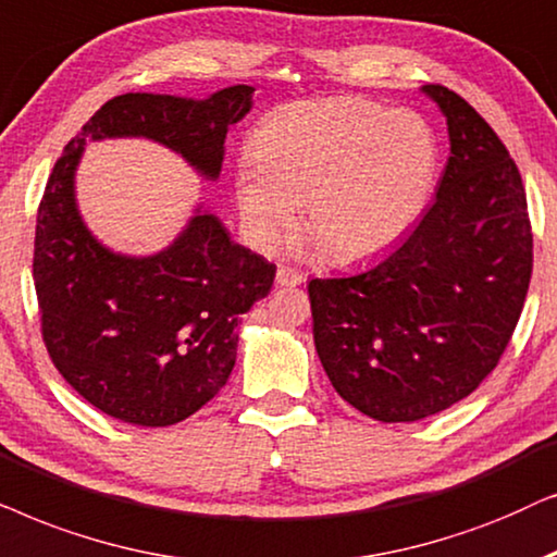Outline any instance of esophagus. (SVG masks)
I'll list each match as a JSON object with an SVG mask.
<instances>
[{"instance_id": "esophagus-1", "label": "esophagus", "mask_w": 557, "mask_h": 557, "mask_svg": "<svg viewBox=\"0 0 557 557\" xmlns=\"http://www.w3.org/2000/svg\"><path fill=\"white\" fill-rule=\"evenodd\" d=\"M306 283V274L300 270H293V267H280L277 270V285L280 287H298Z\"/></svg>"}]
</instances>
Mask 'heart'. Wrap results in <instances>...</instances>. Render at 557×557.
<instances>
[{
	"mask_svg": "<svg viewBox=\"0 0 557 557\" xmlns=\"http://www.w3.org/2000/svg\"><path fill=\"white\" fill-rule=\"evenodd\" d=\"M234 196L251 239L272 249L302 203L308 232L336 262L382 255L422 216L441 147L425 116L359 96L287 103L251 132Z\"/></svg>",
	"mask_w": 557,
	"mask_h": 557,
	"instance_id": "heart-1",
	"label": "heart"
}]
</instances>
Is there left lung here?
<instances>
[{"label": "left lung", "mask_w": 557, "mask_h": 557, "mask_svg": "<svg viewBox=\"0 0 557 557\" xmlns=\"http://www.w3.org/2000/svg\"><path fill=\"white\" fill-rule=\"evenodd\" d=\"M448 122L435 203L395 251L310 280L313 338L333 389L382 422H414L469 397L499 364L532 277L522 175L484 116L422 86Z\"/></svg>", "instance_id": "1"}]
</instances>
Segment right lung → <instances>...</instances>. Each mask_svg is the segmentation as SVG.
Instances as JSON below:
<instances>
[{
    "instance_id": "add662e5",
    "label": "right lung",
    "mask_w": 557,
    "mask_h": 557,
    "mask_svg": "<svg viewBox=\"0 0 557 557\" xmlns=\"http://www.w3.org/2000/svg\"><path fill=\"white\" fill-rule=\"evenodd\" d=\"M251 86L209 99L122 94L65 145L37 209L33 280L40 331L63 380L96 410L143 428L175 425L219 395L236 361L239 315L267 298L277 267L201 213L168 249L124 257L88 232L73 175L88 139L147 137L219 177L228 127Z\"/></svg>"
}]
</instances>
